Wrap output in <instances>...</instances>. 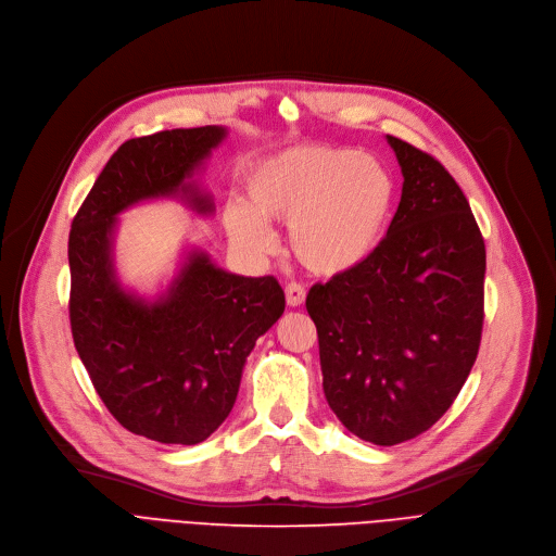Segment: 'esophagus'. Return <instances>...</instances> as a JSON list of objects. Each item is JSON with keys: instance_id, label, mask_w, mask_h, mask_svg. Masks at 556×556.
Wrapping results in <instances>:
<instances>
[{"instance_id": "obj_1", "label": "esophagus", "mask_w": 556, "mask_h": 556, "mask_svg": "<svg viewBox=\"0 0 556 556\" xmlns=\"http://www.w3.org/2000/svg\"><path fill=\"white\" fill-rule=\"evenodd\" d=\"M306 301V288L301 283H288L286 286V304L296 308Z\"/></svg>"}]
</instances>
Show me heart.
I'll use <instances>...</instances> for the list:
<instances>
[{
  "mask_svg": "<svg viewBox=\"0 0 556 556\" xmlns=\"http://www.w3.org/2000/svg\"><path fill=\"white\" fill-rule=\"evenodd\" d=\"M383 164L357 150L301 146L250 175L245 206L226 208L230 239L250 255H270L277 237L266 222H286L292 255L308 273L337 279L366 266L394 208Z\"/></svg>",
  "mask_w": 556,
  "mask_h": 556,
  "instance_id": "1",
  "label": "heart"
}]
</instances>
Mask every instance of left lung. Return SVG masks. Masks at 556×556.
Here are the masks:
<instances>
[{
	"instance_id": "left-lung-1",
	"label": "left lung",
	"mask_w": 556,
	"mask_h": 556,
	"mask_svg": "<svg viewBox=\"0 0 556 556\" xmlns=\"http://www.w3.org/2000/svg\"><path fill=\"white\" fill-rule=\"evenodd\" d=\"M401 201L375 257L315 283L324 392L364 441L396 445L432 428L464 388L481 343L485 243L468 199L424 150L388 135Z\"/></svg>"
}]
</instances>
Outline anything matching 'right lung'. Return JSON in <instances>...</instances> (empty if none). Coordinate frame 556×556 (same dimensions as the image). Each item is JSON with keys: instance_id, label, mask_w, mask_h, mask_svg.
I'll list each match as a JSON object with an SVG mask.
<instances>
[{"instance_id": "add662e5", "label": "right lung", "mask_w": 556, "mask_h": 556, "mask_svg": "<svg viewBox=\"0 0 556 556\" xmlns=\"http://www.w3.org/2000/svg\"><path fill=\"white\" fill-rule=\"evenodd\" d=\"M222 126L175 128L124 141L97 177L68 237L71 330L79 359L130 432L194 445L230 415L245 357L283 315L275 277H241L192 250L168 290L148 301L122 288L113 262L117 215L146 199L179 197L199 215L211 194L192 181Z\"/></svg>"}]
</instances>
